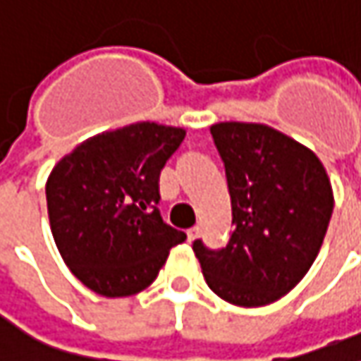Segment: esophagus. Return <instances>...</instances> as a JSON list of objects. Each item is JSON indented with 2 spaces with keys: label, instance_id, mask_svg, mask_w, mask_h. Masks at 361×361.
I'll list each match as a JSON object with an SVG mask.
<instances>
[{
  "label": "esophagus",
  "instance_id": "obj_1",
  "mask_svg": "<svg viewBox=\"0 0 361 361\" xmlns=\"http://www.w3.org/2000/svg\"><path fill=\"white\" fill-rule=\"evenodd\" d=\"M199 232H201V228H199V226H193V228H189V230H187L189 243H193V240H197V238H199Z\"/></svg>",
  "mask_w": 361,
  "mask_h": 361
}]
</instances>
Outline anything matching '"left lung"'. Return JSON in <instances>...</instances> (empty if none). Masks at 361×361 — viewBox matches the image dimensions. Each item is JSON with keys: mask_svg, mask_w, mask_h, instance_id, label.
<instances>
[{"mask_svg": "<svg viewBox=\"0 0 361 361\" xmlns=\"http://www.w3.org/2000/svg\"><path fill=\"white\" fill-rule=\"evenodd\" d=\"M209 131L226 166L234 230L221 250L195 240V257L221 300L267 306L312 267L333 214V187L310 147L269 125L224 121Z\"/></svg>", "mask_w": 361, "mask_h": 361, "instance_id": "8db88e82", "label": "left lung"}]
</instances>
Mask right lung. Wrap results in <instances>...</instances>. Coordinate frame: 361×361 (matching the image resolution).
Returning <instances> with one entry per match:
<instances>
[{
	"instance_id": "add662e5",
	"label": "right lung",
	"mask_w": 361,
	"mask_h": 361,
	"mask_svg": "<svg viewBox=\"0 0 361 361\" xmlns=\"http://www.w3.org/2000/svg\"><path fill=\"white\" fill-rule=\"evenodd\" d=\"M183 127L140 121L102 131L63 156L47 178L55 245L69 271L106 298L140 294L187 234L158 212L160 170Z\"/></svg>"
}]
</instances>
